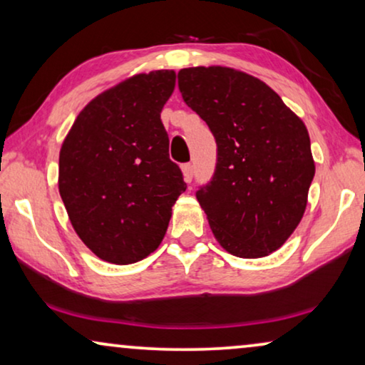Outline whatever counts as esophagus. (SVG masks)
<instances>
[{
	"label": "esophagus",
	"instance_id": "obj_1",
	"mask_svg": "<svg viewBox=\"0 0 365 365\" xmlns=\"http://www.w3.org/2000/svg\"><path fill=\"white\" fill-rule=\"evenodd\" d=\"M182 176H184V181H186L187 184L192 181V176H194L192 164H184V166H182Z\"/></svg>",
	"mask_w": 365,
	"mask_h": 365
}]
</instances>
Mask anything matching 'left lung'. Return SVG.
Listing matches in <instances>:
<instances>
[{"label": "left lung", "instance_id": "obj_1", "mask_svg": "<svg viewBox=\"0 0 365 365\" xmlns=\"http://www.w3.org/2000/svg\"><path fill=\"white\" fill-rule=\"evenodd\" d=\"M178 79L184 103L216 138V171L196 192L214 237L232 256H269L307 206L316 166L306 124L266 83L237 69L184 68Z\"/></svg>", "mask_w": 365, "mask_h": 365}]
</instances>
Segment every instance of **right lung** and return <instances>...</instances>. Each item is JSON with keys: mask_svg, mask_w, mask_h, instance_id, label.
Masks as SVG:
<instances>
[{"mask_svg": "<svg viewBox=\"0 0 365 365\" xmlns=\"http://www.w3.org/2000/svg\"><path fill=\"white\" fill-rule=\"evenodd\" d=\"M174 86L173 69L134 74L91 99L63 141L59 194L79 239L106 262L156 251L186 191L161 121Z\"/></svg>", "mask_w": 365, "mask_h": 365, "instance_id": "add662e5", "label": "right lung"}]
</instances>
